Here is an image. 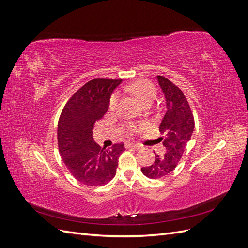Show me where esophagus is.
<instances>
[{"instance_id":"esophagus-1","label":"esophagus","mask_w":248,"mask_h":248,"mask_svg":"<svg viewBox=\"0 0 248 248\" xmlns=\"http://www.w3.org/2000/svg\"><path fill=\"white\" fill-rule=\"evenodd\" d=\"M126 148H133V149H140V146L138 145V144H133V142H127V144L125 145Z\"/></svg>"}]
</instances>
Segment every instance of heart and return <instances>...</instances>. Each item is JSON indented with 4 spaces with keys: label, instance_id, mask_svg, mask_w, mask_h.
<instances>
[{
    "label": "heart",
    "instance_id": "heart-1",
    "mask_svg": "<svg viewBox=\"0 0 248 248\" xmlns=\"http://www.w3.org/2000/svg\"><path fill=\"white\" fill-rule=\"evenodd\" d=\"M126 91H128L129 93L136 95L138 98L144 103L148 104L151 103L155 96H156V88L150 80L147 79H140L132 82V84L126 86L125 87ZM119 104V94L114 93L108 100V110L109 111H114L117 109Z\"/></svg>",
    "mask_w": 248,
    "mask_h": 248
}]
</instances>
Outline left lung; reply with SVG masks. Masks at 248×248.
Returning a JSON list of instances; mask_svg holds the SVG:
<instances>
[{"mask_svg":"<svg viewBox=\"0 0 248 248\" xmlns=\"http://www.w3.org/2000/svg\"><path fill=\"white\" fill-rule=\"evenodd\" d=\"M157 78L167 101V112L159 126L163 137L158 139L166 153L156 154L153 164L141 168L142 174L150 179L163 178L176 169L194 129L193 114L181 89L167 78L157 76Z\"/></svg>","mask_w":248,"mask_h":248,"instance_id":"left-lung-1","label":"left lung"}]
</instances>
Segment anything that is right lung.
Segmentation results:
<instances>
[{"label":"right lung","instance_id":"right-lung-1","mask_svg":"<svg viewBox=\"0 0 248 248\" xmlns=\"http://www.w3.org/2000/svg\"><path fill=\"white\" fill-rule=\"evenodd\" d=\"M122 79L94 78L67 101L58 123V147L66 168L80 183L101 186L115 177L118 159L125 148L115 144L101 148L92 130L108 108L109 97Z\"/></svg>","mask_w":248,"mask_h":248}]
</instances>
